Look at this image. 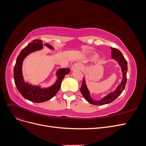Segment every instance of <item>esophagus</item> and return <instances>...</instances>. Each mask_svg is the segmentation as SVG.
I'll return each mask as SVG.
<instances>
[{
	"mask_svg": "<svg viewBox=\"0 0 146 146\" xmlns=\"http://www.w3.org/2000/svg\"><path fill=\"white\" fill-rule=\"evenodd\" d=\"M81 68H82V65L80 64L75 63L72 66L71 69H72V70H76V69H80Z\"/></svg>",
	"mask_w": 146,
	"mask_h": 146,
	"instance_id": "34e87169",
	"label": "esophagus"
}]
</instances>
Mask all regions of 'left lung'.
<instances>
[{"mask_svg":"<svg viewBox=\"0 0 146 146\" xmlns=\"http://www.w3.org/2000/svg\"><path fill=\"white\" fill-rule=\"evenodd\" d=\"M110 48L111 49V56L112 58H114V60H116L119 64L121 66V67L122 68V74H123V78H122V80L121 83L120 85H119L116 90L115 92H113V93H111L108 94L107 96L105 97L104 98H103L102 100H99V101H96L94 100L90 97V92L88 90L87 87L85 85V81L83 80L82 82V85L80 88V91L82 95L83 96L84 98H85L88 102L94 105H105V104H108L110 103H111L112 102H113L114 100L116 99L118 97L121 95V94L123 91L127 83V62L126 60L125 59L124 57H123V55L122 54V53L120 50H119L117 48H114V47H110Z\"/></svg>","mask_w":146,"mask_h":146,"instance_id":"obj_1","label":"left lung"}]
</instances>
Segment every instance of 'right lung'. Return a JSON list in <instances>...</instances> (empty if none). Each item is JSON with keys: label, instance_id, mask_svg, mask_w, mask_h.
<instances>
[{"label": "right lung", "instance_id": "right-lung-1", "mask_svg": "<svg viewBox=\"0 0 146 146\" xmlns=\"http://www.w3.org/2000/svg\"><path fill=\"white\" fill-rule=\"evenodd\" d=\"M46 46L52 48L50 45L46 44ZM42 48V41L41 39H34L31 43L24 48L20 52L16 59L14 68V80L17 89L21 95L26 99L36 103H41L47 101L55 96L59 91L61 83L65 75L70 72L69 68L60 69L57 74L58 78L56 82L52 86L47 89H41L38 86H33L24 82L22 74V64L25 57L31 52L38 50Z\"/></svg>", "mask_w": 146, "mask_h": 146}]
</instances>
